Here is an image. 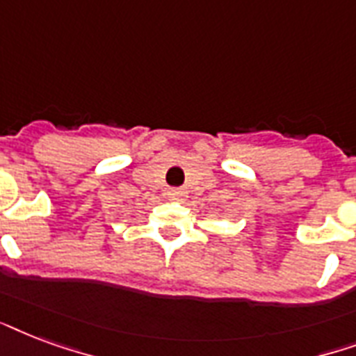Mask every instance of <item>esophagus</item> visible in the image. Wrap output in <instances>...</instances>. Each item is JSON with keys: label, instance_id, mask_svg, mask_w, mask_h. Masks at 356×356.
Wrapping results in <instances>:
<instances>
[{"label": "esophagus", "instance_id": "34e87169", "mask_svg": "<svg viewBox=\"0 0 356 356\" xmlns=\"http://www.w3.org/2000/svg\"><path fill=\"white\" fill-rule=\"evenodd\" d=\"M167 197L172 198V200H184L187 197L186 189H180V187H172L167 191Z\"/></svg>", "mask_w": 356, "mask_h": 356}]
</instances>
